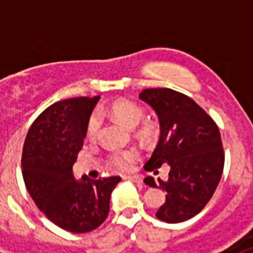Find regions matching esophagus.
<instances>
[{
  "label": "esophagus",
  "instance_id": "obj_1",
  "mask_svg": "<svg viewBox=\"0 0 253 253\" xmlns=\"http://www.w3.org/2000/svg\"><path fill=\"white\" fill-rule=\"evenodd\" d=\"M124 178L133 181V182H137V184H142L143 182V180L139 177V176H124Z\"/></svg>",
  "mask_w": 253,
  "mask_h": 253
}]
</instances>
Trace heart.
Returning a JSON list of instances; mask_svg holds the SVG:
<instances>
[{
    "label": "heart",
    "mask_w": 253,
    "mask_h": 253,
    "mask_svg": "<svg viewBox=\"0 0 253 253\" xmlns=\"http://www.w3.org/2000/svg\"><path fill=\"white\" fill-rule=\"evenodd\" d=\"M109 113L115 118L116 120H119L122 124H124L126 128L134 129L137 128L139 123L142 122L143 116H144V110L139 104L135 101H131L128 99H120L111 104L109 107ZM100 129V118L97 114L91 115L88 124H87V138L90 140L95 139L97 137ZM157 134V128L156 125L151 122H147L138 129V135L144 140H151L156 137ZM138 158V153L133 149L130 151L118 152L111 156L110 161L113 163V166L116 169H122V171H128L133 166L134 161Z\"/></svg>",
    "instance_id": "heart-1"
}]
</instances>
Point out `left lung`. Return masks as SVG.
<instances>
[{
  "mask_svg": "<svg viewBox=\"0 0 253 253\" xmlns=\"http://www.w3.org/2000/svg\"><path fill=\"white\" fill-rule=\"evenodd\" d=\"M156 111L160 139L144 165L154 171L169 165V180L160 181L166 202L156 216L181 223L200 213L218 186L224 167L220 133L214 120L193 99L171 88H147L139 95ZM156 187L153 177L144 180Z\"/></svg>",
  "mask_w": 253,
  "mask_h": 253,
  "instance_id": "1",
  "label": "left lung"
}]
</instances>
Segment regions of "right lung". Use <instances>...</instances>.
I'll use <instances>...</instances> for the list:
<instances>
[{"label": "right lung", "mask_w": 253, "mask_h": 253, "mask_svg": "<svg viewBox=\"0 0 253 253\" xmlns=\"http://www.w3.org/2000/svg\"><path fill=\"white\" fill-rule=\"evenodd\" d=\"M99 100L75 97L50 105L33 123L22 149V177L31 199L49 220L73 233L91 232L105 222L111 193L122 181L119 176H73Z\"/></svg>", "instance_id": "right-lung-1"}]
</instances>
